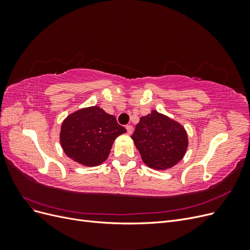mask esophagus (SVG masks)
Wrapping results in <instances>:
<instances>
[{"label": "esophagus", "mask_w": 250, "mask_h": 250, "mask_svg": "<svg viewBox=\"0 0 250 250\" xmlns=\"http://www.w3.org/2000/svg\"><path fill=\"white\" fill-rule=\"evenodd\" d=\"M126 130H127L128 134H131L133 131V127L131 125H126Z\"/></svg>", "instance_id": "esophagus-1"}]
</instances>
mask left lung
<instances>
[{"instance_id": "1", "label": "left lung", "mask_w": 250, "mask_h": 250, "mask_svg": "<svg viewBox=\"0 0 250 250\" xmlns=\"http://www.w3.org/2000/svg\"><path fill=\"white\" fill-rule=\"evenodd\" d=\"M131 139L143 162L155 170L175 166L183 160L188 144L184 126L156 110L140 119Z\"/></svg>"}]
</instances>
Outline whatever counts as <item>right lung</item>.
Returning <instances> with one entry per match:
<instances>
[{"label": "right lung", "instance_id": "obj_1", "mask_svg": "<svg viewBox=\"0 0 250 250\" xmlns=\"http://www.w3.org/2000/svg\"><path fill=\"white\" fill-rule=\"evenodd\" d=\"M125 132L115 117L99 106H90L64 119L60 129V144L73 161L95 167L106 160L113 142Z\"/></svg>", "mask_w": 250, "mask_h": 250}]
</instances>
